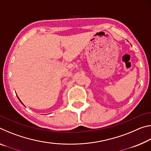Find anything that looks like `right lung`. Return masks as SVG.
<instances>
[{"mask_svg": "<svg viewBox=\"0 0 151 151\" xmlns=\"http://www.w3.org/2000/svg\"><path fill=\"white\" fill-rule=\"evenodd\" d=\"M19 101H20V100H19Z\"/></svg>", "mask_w": 151, "mask_h": 151, "instance_id": "add662e5", "label": "right lung"}]
</instances>
